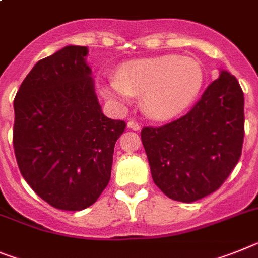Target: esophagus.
Returning a JSON list of instances; mask_svg holds the SVG:
<instances>
[{"instance_id":"34e87169","label":"esophagus","mask_w":258,"mask_h":258,"mask_svg":"<svg viewBox=\"0 0 258 258\" xmlns=\"http://www.w3.org/2000/svg\"><path fill=\"white\" fill-rule=\"evenodd\" d=\"M127 127H129V129H133V131H140L141 125L138 124L137 121L129 120V121H127Z\"/></svg>"}]
</instances>
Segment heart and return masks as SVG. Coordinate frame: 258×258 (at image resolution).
I'll list each match as a JSON object with an SVG mask.
<instances>
[{
  "instance_id": "1",
  "label": "heart",
  "mask_w": 258,
  "mask_h": 258,
  "mask_svg": "<svg viewBox=\"0 0 258 258\" xmlns=\"http://www.w3.org/2000/svg\"><path fill=\"white\" fill-rule=\"evenodd\" d=\"M204 85V70L190 57L176 54L142 58L125 63L103 85L107 99L126 105L142 95V107L153 118H168L193 102Z\"/></svg>"
}]
</instances>
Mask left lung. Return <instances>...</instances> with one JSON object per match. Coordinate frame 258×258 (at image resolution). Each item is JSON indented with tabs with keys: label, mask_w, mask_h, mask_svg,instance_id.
<instances>
[{
	"label": "left lung",
	"mask_w": 258,
	"mask_h": 258,
	"mask_svg": "<svg viewBox=\"0 0 258 258\" xmlns=\"http://www.w3.org/2000/svg\"><path fill=\"white\" fill-rule=\"evenodd\" d=\"M155 185L169 198L195 202L221 188L241 155L244 94L222 70L181 117L141 131Z\"/></svg>",
	"instance_id": "1"
}]
</instances>
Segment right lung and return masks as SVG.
I'll list each match as a JSON object with an SVG mask.
<instances>
[{"label": "right lung", "instance_id": "right-lung-1", "mask_svg": "<svg viewBox=\"0 0 258 258\" xmlns=\"http://www.w3.org/2000/svg\"><path fill=\"white\" fill-rule=\"evenodd\" d=\"M87 47L68 45L40 60L14 98L13 145L23 179L60 210L91 206L111 179L122 120L105 117Z\"/></svg>", "mask_w": 258, "mask_h": 258}]
</instances>
